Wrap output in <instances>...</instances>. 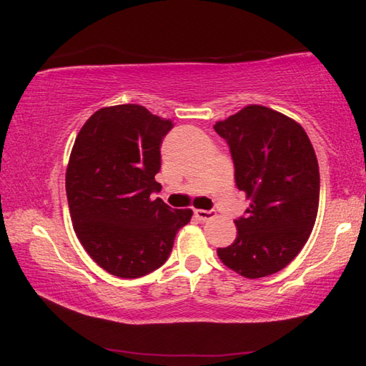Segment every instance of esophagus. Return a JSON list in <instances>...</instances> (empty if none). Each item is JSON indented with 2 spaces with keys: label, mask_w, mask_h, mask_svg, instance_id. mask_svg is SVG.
Returning <instances> with one entry per match:
<instances>
[{
  "label": "esophagus",
  "mask_w": 366,
  "mask_h": 366,
  "mask_svg": "<svg viewBox=\"0 0 366 366\" xmlns=\"http://www.w3.org/2000/svg\"><path fill=\"white\" fill-rule=\"evenodd\" d=\"M195 217L198 219V221H209V219H212L216 216L214 211H206V209H195Z\"/></svg>",
  "instance_id": "obj_1"
}]
</instances>
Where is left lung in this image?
<instances>
[{"instance_id": "1", "label": "left lung", "mask_w": 366, "mask_h": 366, "mask_svg": "<svg viewBox=\"0 0 366 366\" xmlns=\"http://www.w3.org/2000/svg\"><path fill=\"white\" fill-rule=\"evenodd\" d=\"M214 129L227 141L235 184L251 202L235 221V242L217 248V256L244 278L275 274L314 229L320 198L315 150L301 124L264 105H247Z\"/></svg>"}]
</instances>
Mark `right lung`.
Returning <instances> with one entry per match:
<instances>
[{
	"label": "right lung",
	"mask_w": 366,
	"mask_h": 366,
	"mask_svg": "<svg viewBox=\"0 0 366 366\" xmlns=\"http://www.w3.org/2000/svg\"><path fill=\"white\" fill-rule=\"evenodd\" d=\"M172 126L142 105H114L92 114L73 144L65 172L73 229L94 262L115 277L162 267L194 214L150 198L162 189L155 174Z\"/></svg>",
	"instance_id": "add662e5"
}]
</instances>
